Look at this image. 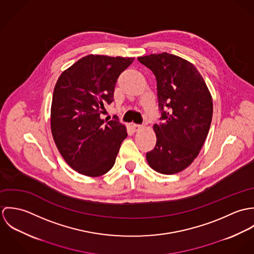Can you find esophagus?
<instances>
[{
	"label": "esophagus",
	"mask_w": 254,
	"mask_h": 254,
	"mask_svg": "<svg viewBox=\"0 0 254 254\" xmlns=\"http://www.w3.org/2000/svg\"><path fill=\"white\" fill-rule=\"evenodd\" d=\"M144 128V126L143 125H139V124H132V129H133V131L134 132H138V131H140V130H142Z\"/></svg>",
	"instance_id": "esophagus-1"
}]
</instances>
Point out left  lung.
<instances>
[{
	"mask_svg": "<svg viewBox=\"0 0 254 254\" xmlns=\"http://www.w3.org/2000/svg\"><path fill=\"white\" fill-rule=\"evenodd\" d=\"M155 76L162 123L154 124L156 144L146 153L156 172L172 175L190 166L207 137L213 113L211 94L195 66L162 53L138 58Z\"/></svg>",
	"mask_w": 254,
	"mask_h": 254,
	"instance_id": "1",
	"label": "left lung"
}]
</instances>
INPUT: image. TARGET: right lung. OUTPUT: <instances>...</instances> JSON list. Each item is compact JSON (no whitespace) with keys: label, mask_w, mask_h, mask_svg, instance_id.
<instances>
[{"label":"right lung","mask_w":254,"mask_h":254,"mask_svg":"<svg viewBox=\"0 0 254 254\" xmlns=\"http://www.w3.org/2000/svg\"><path fill=\"white\" fill-rule=\"evenodd\" d=\"M134 58L89 55L59 77L51 108L54 141L66 163L82 175L99 177L112 168L127 137L116 116L101 118L113 101L117 78Z\"/></svg>","instance_id":"obj_1"}]
</instances>
